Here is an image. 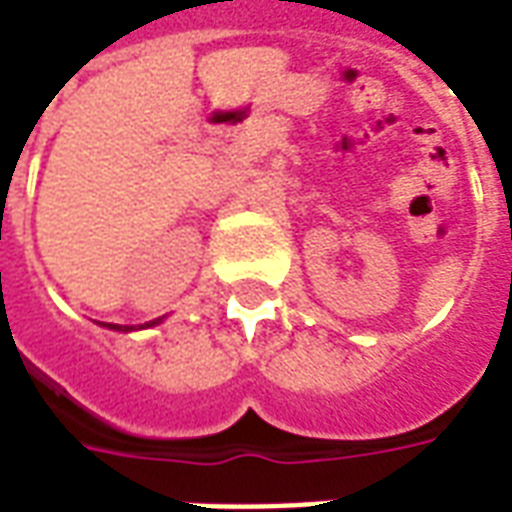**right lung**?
Masks as SVG:
<instances>
[{"mask_svg":"<svg viewBox=\"0 0 512 512\" xmlns=\"http://www.w3.org/2000/svg\"><path fill=\"white\" fill-rule=\"evenodd\" d=\"M160 323V320H151V323H146V325H157ZM111 328H116V331H130V328H119V325H111Z\"/></svg>","mask_w":512,"mask_h":512,"instance_id":"right-lung-1","label":"right lung"}]
</instances>
